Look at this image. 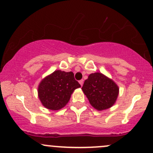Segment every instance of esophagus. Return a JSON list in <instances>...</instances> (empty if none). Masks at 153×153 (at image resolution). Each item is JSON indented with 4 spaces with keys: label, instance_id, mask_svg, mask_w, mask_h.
Returning a JSON list of instances; mask_svg holds the SVG:
<instances>
[{
    "label": "esophagus",
    "instance_id": "34e87169",
    "mask_svg": "<svg viewBox=\"0 0 153 153\" xmlns=\"http://www.w3.org/2000/svg\"><path fill=\"white\" fill-rule=\"evenodd\" d=\"M79 83H80V85H83V80L82 79V80H79Z\"/></svg>",
    "mask_w": 153,
    "mask_h": 153
}]
</instances>
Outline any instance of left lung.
I'll return each mask as SVG.
<instances>
[{
  "mask_svg": "<svg viewBox=\"0 0 153 153\" xmlns=\"http://www.w3.org/2000/svg\"><path fill=\"white\" fill-rule=\"evenodd\" d=\"M90 104L98 110L110 108L118 96L119 88L113 80L100 73L90 74L82 87Z\"/></svg>",
  "mask_w": 153,
  "mask_h": 153,
  "instance_id": "obj_1",
  "label": "left lung"
}]
</instances>
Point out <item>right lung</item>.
<instances>
[{
	"mask_svg": "<svg viewBox=\"0 0 153 153\" xmlns=\"http://www.w3.org/2000/svg\"><path fill=\"white\" fill-rule=\"evenodd\" d=\"M79 87L73 72L56 70L41 82L38 97L47 109L58 110L66 105L73 91Z\"/></svg>",
	"mask_w": 153,
	"mask_h": 153,
	"instance_id": "add662e5",
	"label": "right lung"
}]
</instances>
